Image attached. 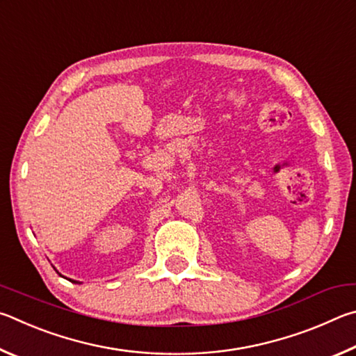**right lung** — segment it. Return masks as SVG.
Returning <instances> with one entry per match:
<instances>
[{
  "mask_svg": "<svg viewBox=\"0 0 356 356\" xmlns=\"http://www.w3.org/2000/svg\"><path fill=\"white\" fill-rule=\"evenodd\" d=\"M56 272H58V270H56ZM58 273H59V272H58ZM59 275H60V273H59ZM60 277H62V275H60ZM70 282H72V283H78V282H74V280H70Z\"/></svg>",
  "mask_w": 356,
  "mask_h": 356,
  "instance_id": "1",
  "label": "right lung"
}]
</instances>
